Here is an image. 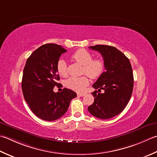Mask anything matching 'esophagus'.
<instances>
[{
    "label": "esophagus",
    "instance_id": "obj_1",
    "mask_svg": "<svg viewBox=\"0 0 157 157\" xmlns=\"http://www.w3.org/2000/svg\"><path fill=\"white\" fill-rule=\"evenodd\" d=\"M77 94H78V97H83V96H84V95H85L84 93H78Z\"/></svg>",
    "mask_w": 157,
    "mask_h": 157
}]
</instances>
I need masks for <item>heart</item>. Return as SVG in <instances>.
<instances>
[{
  "label": "heart",
  "instance_id": "heart-1",
  "mask_svg": "<svg viewBox=\"0 0 157 157\" xmlns=\"http://www.w3.org/2000/svg\"><path fill=\"white\" fill-rule=\"evenodd\" d=\"M72 58L76 62L83 66V73H86L90 78L96 79L100 77L105 70V63L99 58L93 59V56L90 52L80 49L77 50L72 55ZM56 69L58 74L63 77L68 75V70L65 60L60 59L58 61ZM89 81L86 76L79 78H70L65 82L66 86L76 92H82L88 84Z\"/></svg>",
  "mask_w": 157,
  "mask_h": 157
}]
</instances>
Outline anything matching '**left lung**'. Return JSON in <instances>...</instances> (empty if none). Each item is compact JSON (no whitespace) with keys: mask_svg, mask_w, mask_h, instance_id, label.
I'll return each mask as SVG.
<instances>
[{"mask_svg":"<svg viewBox=\"0 0 157 157\" xmlns=\"http://www.w3.org/2000/svg\"><path fill=\"white\" fill-rule=\"evenodd\" d=\"M89 48L102 55L105 71L93 85L99 92H105L92 93L94 101L88 109L98 118H111L122 112L131 99L133 88L131 64L128 58L113 46L96 45Z\"/></svg>","mask_w":157,"mask_h":157,"instance_id":"1","label":"left lung"}]
</instances>
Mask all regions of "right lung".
<instances>
[{"label": "right lung", "instance_id": "add662e5", "mask_svg": "<svg viewBox=\"0 0 157 157\" xmlns=\"http://www.w3.org/2000/svg\"><path fill=\"white\" fill-rule=\"evenodd\" d=\"M67 52L55 44L41 45L28 58L24 67L21 88L24 99L35 114L46 121L60 118L67 111L71 101L77 97L74 91L64 88L54 93L57 81L56 65L61 54Z\"/></svg>", "mask_w": 157, "mask_h": 157}]
</instances>
